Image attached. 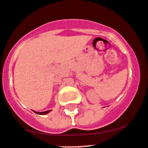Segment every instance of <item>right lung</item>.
Returning a JSON list of instances; mask_svg holds the SVG:
<instances>
[{
  "instance_id": "add662e5",
  "label": "right lung",
  "mask_w": 148,
  "mask_h": 148,
  "mask_svg": "<svg viewBox=\"0 0 148 148\" xmlns=\"http://www.w3.org/2000/svg\"><path fill=\"white\" fill-rule=\"evenodd\" d=\"M34 112L35 113L38 114H45L48 113L49 112H50V110H48V111H45V112H36V111H34Z\"/></svg>"
}]
</instances>
